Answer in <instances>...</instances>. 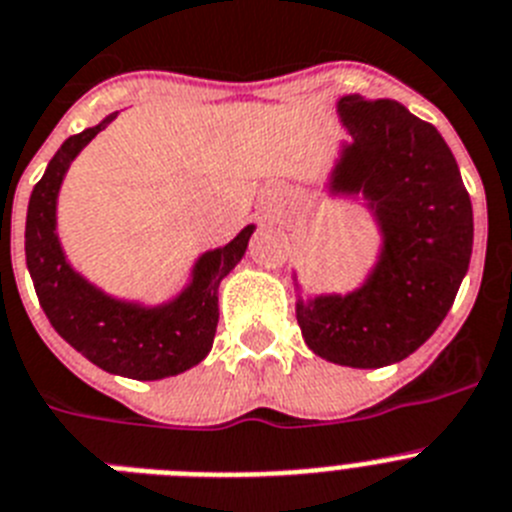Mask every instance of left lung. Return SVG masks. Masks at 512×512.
<instances>
[{
  "mask_svg": "<svg viewBox=\"0 0 512 512\" xmlns=\"http://www.w3.org/2000/svg\"><path fill=\"white\" fill-rule=\"evenodd\" d=\"M349 131L331 170L334 196H362L383 246L368 279L347 295L303 300V339L347 368H383L417 352L448 316L474 243L471 199L440 131L396 100L344 95Z\"/></svg>",
  "mask_w": 512,
  "mask_h": 512,
  "instance_id": "1",
  "label": "left lung"
}]
</instances>
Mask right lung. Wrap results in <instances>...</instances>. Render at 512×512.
<instances>
[{"label": "right lung", "mask_w": 512, "mask_h": 512, "mask_svg": "<svg viewBox=\"0 0 512 512\" xmlns=\"http://www.w3.org/2000/svg\"><path fill=\"white\" fill-rule=\"evenodd\" d=\"M80 131L61 144L30 194L25 220V261L43 313L64 342L106 373L134 381H160L194 368L209 355L220 318V282L243 259L256 225L243 227L227 246L199 256L191 282L170 303L147 305L116 300L72 269L56 235V199L69 163L98 131Z\"/></svg>", "instance_id": "add662e5"}]
</instances>
